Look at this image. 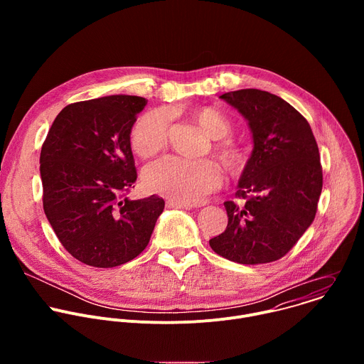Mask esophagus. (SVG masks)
<instances>
[{
    "instance_id": "esophagus-1",
    "label": "esophagus",
    "mask_w": 364,
    "mask_h": 364,
    "mask_svg": "<svg viewBox=\"0 0 364 364\" xmlns=\"http://www.w3.org/2000/svg\"><path fill=\"white\" fill-rule=\"evenodd\" d=\"M167 207H170V209H184V210H190L193 204H187V203H181L178 200H174V198H168L167 200Z\"/></svg>"
}]
</instances>
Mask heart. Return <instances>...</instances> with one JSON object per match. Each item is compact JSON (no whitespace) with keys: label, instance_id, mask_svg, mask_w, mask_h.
<instances>
[{"label":"heart","instance_id":"b5f03b06","mask_svg":"<svg viewBox=\"0 0 364 364\" xmlns=\"http://www.w3.org/2000/svg\"><path fill=\"white\" fill-rule=\"evenodd\" d=\"M193 119L213 139V152L229 173H240L246 163V152L235 139L225 138L232 131L230 121L213 108H197ZM170 114L157 109L144 114L131 129L129 141L134 152L142 159L154 157L167 145ZM145 187L181 203L196 204L222 183V173L212 160H184L167 157L149 166L142 176Z\"/></svg>","mask_w":364,"mask_h":364}]
</instances>
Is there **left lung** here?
<instances>
[{
  "mask_svg": "<svg viewBox=\"0 0 364 364\" xmlns=\"http://www.w3.org/2000/svg\"><path fill=\"white\" fill-rule=\"evenodd\" d=\"M249 122L253 151L237 184L243 204L225 201L226 230L210 247L232 262L285 256L313 223L323 188L318 145L308 121L282 97L259 89L220 96Z\"/></svg>",
  "mask_w": 364,
  "mask_h": 364,
  "instance_id": "8db88e82",
  "label": "left lung"
}]
</instances>
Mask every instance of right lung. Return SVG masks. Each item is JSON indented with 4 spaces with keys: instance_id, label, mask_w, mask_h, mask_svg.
Wrapping results in <instances>:
<instances>
[{
    "instance_id": "add662e5",
    "label": "right lung",
    "mask_w": 364,
    "mask_h": 364,
    "mask_svg": "<svg viewBox=\"0 0 364 364\" xmlns=\"http://www.w3.org/2000/svg\"><path fill=\"white\" fill-rule=\"evenodd\" d=\"M146 99L112 95L60 111L43 142V209L63 247L95 268H114L148 245L164 210L159 196L131 200L136 181L131 129Z\"/></svg>"
}]
</instances>
